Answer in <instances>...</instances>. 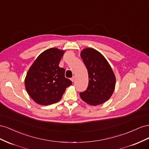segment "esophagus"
Masks as SVG:
<instances>
[{
	"label": "esophagus",
	"mask_w": 149,
	"mask_h": 149,
	"mask_svg": "<svg viewBox=\"0 0 149 149\" xmlns=\"http://www.w3.org/2000/svg\"><path fill=\"white\" fill-rule=\"evenodd\" d=\"M74 80H75V76H73V77H72L71 78V80H72V82H74Z\"/></svg>",
	"instance_id": "34e87169"
}]
</instances>
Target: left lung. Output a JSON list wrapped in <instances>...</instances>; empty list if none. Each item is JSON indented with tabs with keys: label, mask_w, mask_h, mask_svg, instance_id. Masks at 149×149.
<instances>
[{
	"label": "left lung",
	"mask_w": 149,
	"mask_h": 149,
	"mask_svg": "<svg viewBox=\"0 0 149 149\" xmlns=\"http://www.w3.org/2000/svg\"><path fill=\"white\" fill-rule=\"evenodd\" d=\"M80 57L88 71V84L87 90L80 92L81 99L92 105L107 101L116 86V76L105 58L92 48L82 50Z\"/></svg>",
	"instance_id": "left-lung-1"
}]
</instances>
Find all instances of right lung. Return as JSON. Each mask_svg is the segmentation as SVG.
Instances as JSON below:
<instances>
[{"label": "right lung", "mask_w": 149, "mask_h": 149, "mask_svg": "<svg viewBox=\"0 0 149 149\" xmlns=\"http://www.w3.org/2000/svg\"><path fill=\"white\" fill-rule=\"evenodd\" d=\"M65 51L50 48L41 53L29 69L25 89L36 103L47 105L60 100L70 80L65 77V69L58 66Z\"/></svg>", "instance_id": "1"}]
</instances>
